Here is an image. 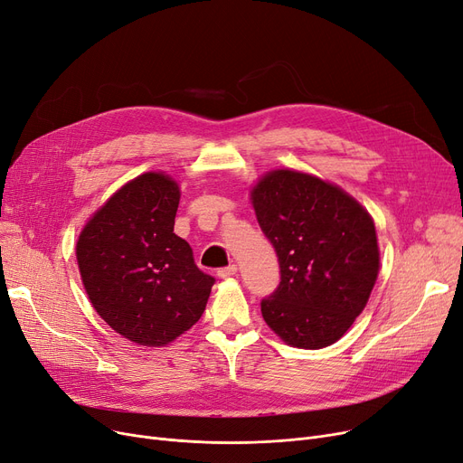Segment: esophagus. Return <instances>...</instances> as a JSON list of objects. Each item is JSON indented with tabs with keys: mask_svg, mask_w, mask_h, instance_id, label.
<instances>
[{
	"mask_svg": "<svg viewBox=\"0 0 463 463\" xmlns=\"http://www.w3.org/2000/svg\"><path fill=\"white\" fill-rule=\"evenodd\" d=\"M236 272H238L236 265H229V267H225V269H219V270H217V276H219V278H231V276H234Z\"/></svg>",
	"mask_w": 463,
	"mask_h": 463,
	"instance_id": "1",
	"label": "esophagus"
}]
</instances>
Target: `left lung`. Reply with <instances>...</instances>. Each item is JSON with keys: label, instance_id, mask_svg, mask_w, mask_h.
Wrapping results in <instances>:
<instances>
[{"label": "left lung", "instance_id": "8db88e82", "mask_svg": "<svg viewBox=\"0 0 463 463\" xmlns=\"http://www.w3.org/2000/svg\"><path fill=\"white\" fill-rule=\"evenodd\" d=\"M251 203L279 263V286L260 300L284 343L317 350L364 312L380 267L374 221L355 198L316 175L272 170Z\"/></svg>", "mask_w": 463, "mask_h": 463}]
</instances>
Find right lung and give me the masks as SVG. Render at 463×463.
I'll return each instance as SVG.
<instances>
[{
  "mask_svg": "<svg viewBox=\"0 0 463 463\" xmlns=\"http://www.w3.org/2000/svg\"><path fill=\"white\" fill-rule=\"evenodd\" d=\"M179 187L147 172L120 187L77 240V265L94 310L139 346H165L206 310L215 278L174 232Z\"/></svg>",
  "mask_w": 463,
  "mask_h": 463,
  "instance_id": "obj_1",
  "label": "right lung"
}]
</instances>
